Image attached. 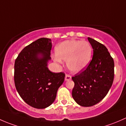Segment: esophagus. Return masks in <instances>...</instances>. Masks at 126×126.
Wrapping results in <instances>:
<instances>
[{
    "instance_id": "esophagus-1",
    "label": "esophagus",
    "mask_w": 126,
    "mask_h": 126,
    "mask_svg": "<svg viewBox=\"0 0 126 126\" xmlns=\"http://www.w3.org/2000/svg\"><path fill=\"white\" fill-rule=\"evenodd\" d=\"M71 79H72V76H71L70 75H68V74H67V75H65V81H69Z\"/></svg>"
}]
</instances>
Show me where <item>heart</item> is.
Instances as JSON below:
<instances>
[{"label":"heart","mask_w":126,"mask_h":126,"mask_svg":"<svg viewBox=\"0 0 126 126\" xmlns=\"http://www.w3.org/2000/svg\"><path fill=\"white\" fill-rule=\"evenodd\" d=\"M55 53V63H61V60L66 61V64L70 70L78 73L85 69L90 63L92 48L88 41L67 40L56 47Z\"/></svg>","instance_id":"1"}]
</instances>
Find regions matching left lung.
Instances as JSON below:
<instances>
[{"label":"left lung","mask_w":126,"mask_h":126,"mask_svg":"<svg viewBox=\"0 0 126 126\" xmlns=\"http://www.w3.org/2000/svg\"><path fill=\"white\" fill-rule=\"evenodd\" d=\"M88 40L93 50L91 62L84 71L72 77L75 82L72 96L83 107L100 102L109 91L114 79V61L107 48L90 37Z\"/></svg>","instance_id":"1"}]
</instances>
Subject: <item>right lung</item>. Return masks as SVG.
Segmentation results:
<instances>
[{"label":"right lung","mask_w":126,"mask_h":126,"mask_svg":"<svg viewBox=\"0 0 126 126\" xmlns=\"http://www.w3.org/2000/svg\"><path fill=\"white\" fill-rule=\"evenodd\" d=\"M51 41L40 38L25 47L15 63V84L23 100L36 109H45L54 101L65 74L49 70Z\"/></svg>","instance_id":"right-lung-1"}]
</instances>
